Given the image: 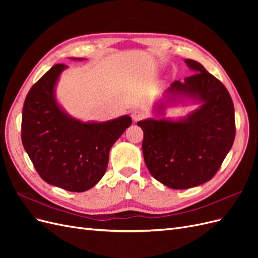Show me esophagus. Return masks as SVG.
Instances as JSON below:
<instances>
[{
	"mask_svg": "<svg viewBox=\"0 0 258 258\" xmlns=\"http://www.w3.org/2000/svg\"><path fill=\"white\" fill-rule=\"evenodd\" d=\"M144 116H145V114H144V112L141 111V110H135V111H132V113H131L132 119H134L135 121H138V120H140V119H142Z\"/></svg>",
	"mask_w": 258,
	"mask_h": 258,
	"instance_id": "obj_1",
	"label": "esophagus"
}]
</instances>
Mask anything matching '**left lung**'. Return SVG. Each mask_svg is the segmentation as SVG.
I'll use <instances>...</instances> for the list:
<instances>
[{
	"instance_id": "1",
	"label": "left lung",
	"mask_w": 258,
	"mask_h": 258,
	"mask_svg": "<svg viewBox=\"0 0 258 258\" xmlns=\"http://www.w3.org/2000/svg\"><path fill=\"white\" fill-rule=\"evenodd\" d=\"M196 74L175 81L155 103L156 117L138 121L144 132L142 151L150 173L173 189H187L212 178L236 136L235 108L225 86L199 62L185 59ZM198 104L183 117H164L169 106Z\"/></svg>"
}]
</instances>
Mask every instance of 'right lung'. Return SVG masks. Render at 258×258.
Wrapping results in <instances>:
<instances>
[{"label": "right lung", "instance_id": "1", "mask_svg": "<svg viewBox=\"0 0 258 258\" xmlns=\"http://www.w3.org/2000/svg\"><path fill=\"white\" fill-rule=\"evenodd\" d=\"M66 69L54 64L30 89L22 110L21 140L46 183L82 192L103 177L111 147L132 120L123 115L106 121H83L70 115L56 95Z\"/></svg>", "mask_w": 258, "mask_h": 258}]
</instances>
